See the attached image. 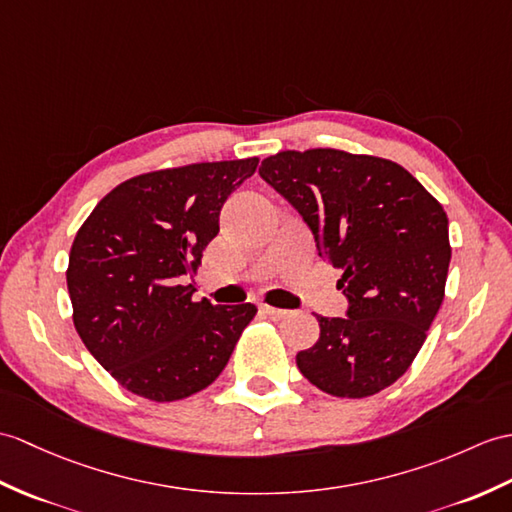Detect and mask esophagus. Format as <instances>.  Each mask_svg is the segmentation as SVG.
Wrapping results in <instances>:
<instances>
[{
    "instance_id": "34e87169",
    "label": "esophagus",
    "mask_w": 512,
    "mask_h": 512,
    "mask_svg": "<svg viewBox=\"0 0 512 512\" xmlns=\"http://www.w3.org/2000/svg\"><path fill=\"white\" fill-rule=\"evenodd\" d=\"M259 310L264 312L266 316H270V318H285V316H288V310H281V307H272V305H266V303L261 305Z\"/></svg>"
}]
</instances>
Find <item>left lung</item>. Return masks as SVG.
Returning <instances> with one entry per match:
<instances>
[{
    "mask_svg": "<svg viewBox=\"0 0 512 512\" xmlns=\"http://www.w3.org/2000/svg\"><path fill=\"white\" fill-rule=\"evenodd\" d=\"M259 174L301 213L342 270L338 288L349 299L344 318L316 316L318 342L296 353V366L327 395H377L408 371L445 299L443 205L406 168L373 154L283 150Z\"/></svg>",
    "mask_w": 512,
    "mask_h": 512,
    "instance_id": "1",
    "label": "left lung"
}]
</instances>
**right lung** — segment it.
Segmentation results:
<instances>
[{
	"label": "right lung",
	"instance_id": "obj_1",
	"mask_svg": "<svg viewBox=\"0 0 512 512\" xmlns=\"http://www.w3.org/2000/svg\"><path fill=\"white\" fill-rule=\"evenodd\" d=\"M257 157L189 163L128 178L82 222L69 251L74 327L117 384L150 401L196 395L224 371L253 303L194 301L220 209Z\"/></svg>",
	"mask_w": 512,
	"mask_h": 512
}]
</instances>
